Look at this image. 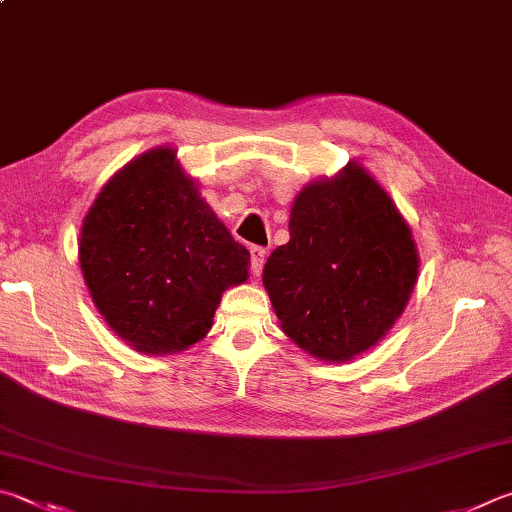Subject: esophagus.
Returning a JSON list of instances; mask_svg holds the SVG:
<instances>
[{
  "mask_svg": "<svg viewBox=\"0 0 512 512\" xmlns=\"http://www.w3.org/2000/svg\"><path fill=\"white\" fill-rule=\"evenodd\" d=\"M264 259H266V248H262V246H250V262H253V273H255V275L262 273Z\"/></svg>",
  "mask_w": 512,
  "mask_h": 512,
  "instance_id": "obj_1",
  "label": "esophagus"
}]
</instances>
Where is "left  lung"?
<instances>
[{
    "label": "left lung",
    "mask_w": 512,
    "mask_h": 512,
    "mask_svg": "<svg viewBox=\"0 0 512 512\" xmlns=\"http://www.w3.org/2000/svg\"><path fill=\"white\" fill-rule=\"evenodd\" d=\"M288 232L264 266L286 336L322 360L345 362L374 347L418 275L412 232L389 194L360 165H347L297 194Z\"/></svg>",
    "instance_id": "1"
}]
</instances>
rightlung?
<instances>
[{"mask_svg":"<svg viewBox=\"0 0 512 512\" xmlns=\"http://www.w3.org/2000/svg\"><path fill=\"white\" fill-rule=\"evenodd\" d=\"M80 266L120 338L172 353L206 336L221 293L246 282L250 253L159 147L100 190L82 224Z\"/></svg>","mask_w":512,"mask_h":512,"instance_id":"obj_1","label":"right lung"}]
</instances>
